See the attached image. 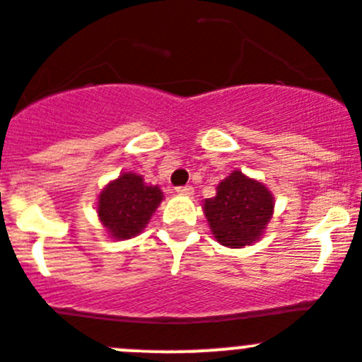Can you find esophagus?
I'll list each match as a JSON object with an SVG mask.
<instances>
[{
    "label": "esophagus",
    "mask_w": 362,
    "mask_h": 362,
    "mask_svg": "<svg viewBox=\"0 0 362 362\" xmlns=\"http://www.w3.org/2000/svg\"><path fill=\"white\" fill-rule=\"evenodd\" d=\"M177 192L184 196H192L194 194V187L192 185H184V187H177Z\"/></svg>",
    "instance_id": "esophagus-1"
}]
</instances>
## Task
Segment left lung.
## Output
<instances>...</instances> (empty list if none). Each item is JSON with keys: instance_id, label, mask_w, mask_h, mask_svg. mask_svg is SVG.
Instances as JSON below:
<instances>
[{"instance_id": "obj_1", "label": "left lung", "mask_w": 362, "mask_h": 362, "mask_svg": "<svg viewBox=\"0 0 362 362\" xmlns=\"http://www.w3.org/2000/svg\"><path fill=\"white\" fill-rule=\"evenodd\" d=\"M274 203V194L263 182L235 170L217 184L216 196L203 202V214L214 238L221 245L238 249L262 238Z\"/></svg>"}]
</instances>
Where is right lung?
I'll use <instances>...</instances> for the list:
<instances>
[{
    "instance_id": "obj_1",
    "label": "right lung",
    "mask_w": 362,
    "mask_h": 362,
    "mask_svg": "<svg viewBox=\"0 0 362 362\" xmlns=\"http://www.w3.org/2000/svg\"><path fill=\"white\" fill-rule=\"evenodd\" d=\"M164 199L159 185L146 184L132 171H122L97 196V216L115 240L134 238L146 228Z\"/></svg>"
}]
</instances>
